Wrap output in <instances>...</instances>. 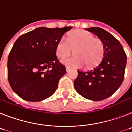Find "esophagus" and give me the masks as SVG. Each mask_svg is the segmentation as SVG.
I'll use <instances>...</instances> for the list:
<instances>
[{
    "label": "esophagus",
    "instance_id": "obj_1",
    "mask_svg": "<svg viewBox=\"0 0 132 132\" xmlns=\"http://www.w3.org/2000/svg\"><path fill=\"white\" fill-rule=\"evenodd\" d=\"M66 72H68V71L70 70V68L69 67H67V66H66Z\"/></svg>",
    "mask_w": 132,
    "mask_h": 132
}]
</instances>
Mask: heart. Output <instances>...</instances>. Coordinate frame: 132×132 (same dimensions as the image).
I'll list each match as a JSON object with an SVG mask.
<instances>
[{
	"instance_id": "1",
	"label": "heart",
	"mask_w": 132,
	"mask_h": 132,
	"mask_svg": "<svg viewBox=\"0 0 132 132\" xmlns=\"http://www.w3.org/2000/svg\"><path fill=\"white\" fill-rule=\"evenodd\" d=\"M72 49H74L75 56L63 59L62 62L74 68H80L83 65L86 68L93 67L102 60L105 53L102 40L81 30L68 34L66 41L63 38L60 39L55 47V53L58 58H63L71 53Z\"/></svg>"
}]
</instances>
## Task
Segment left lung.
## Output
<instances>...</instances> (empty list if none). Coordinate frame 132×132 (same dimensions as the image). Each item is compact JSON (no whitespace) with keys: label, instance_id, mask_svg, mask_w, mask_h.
I'll return each mask as SVG.
<instances>
[{"label":"left lung","instance_id":"8db88e82","mask_svg":"<svg viewBox=\"0 0 132 132\" xmlns=\"http://www.w3.org/2000/svg\"><path fill=\"white\" fill-rule=\"evenodd\" d=\"M85 30L102 40L105 53L102 62L92 70L78 71L74 88L86 99L103 100L112 96L121 86L124 78L127 56L120 42L106 30L99 27Z\"/></svg>","mask_w":132,"mask_h":132}]
</instances>
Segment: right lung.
Instances as JSON below:
<instances>
[{
    "label": "right lung",
    "instance_id": "1",
    "mask_svg": "<svg viewBox=\"0 0 132 132\" xmlns=\"http://www.w3.org/2000/svg\"><path fill=\"white\" fill-rule=\"evenodd\" d=\"M72 28L40 27L21 35L14 42L8 58V80L22 99L40 102L54 93L59 80L66 73L57 59L55 47Z\"/></svg>",
    "mask_w": 132,
    "mask_h": 132
}]
</instances>
